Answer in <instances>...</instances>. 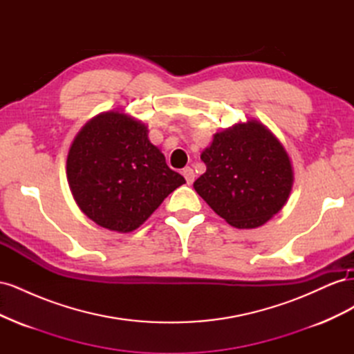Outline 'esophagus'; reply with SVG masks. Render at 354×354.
<instances>
[{
  "mask_svg": "<svg viewBox=\"0 0 354 354\" xmlns=\"http://www.w3.org/2000/svg\"><path fill=\"white\" fill-rule=\"evenodd\" d=\"M183 176H185V178H186V181H187V185L194 183L195 173H194V169H192L190 167H186V168L183 169Z\"/></svg>",
  "mask_w": 354,
  "mask_h": 354,
  "instance_id": "34e87169",
  "label": "esophagus"
}]
</instances>
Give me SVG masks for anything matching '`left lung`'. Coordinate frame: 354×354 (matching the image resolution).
Wrapping results in <instances>:
<instances>
[{
    "label": "left lung",
    "mask_w": 354,
    "mask_h": 354,
    "mask_svg": "<svg viewBox=\"0 0 354 354\" xmlns=\"http://www.w3.org/2000/svg\"><path fill=\"white\" fill-rule=\"evenodd\" d=\"M201 159L207 171L194 187L233 227L263 226L291 194L294 173L285 147L255 120L214 134Z\"/></svg>",
    "instance_id": "8db88e82"
}]
</instances>
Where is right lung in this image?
I'll return each instance as SVG.
<instances>
[{"mask_svg": "<svg viewBox=\"0 0 354 354\" xmlns=\"http://www.w3.org/2000/svg\"><path fill=\"white\" fill-rule=\"evenodd\" d=\"M147 133L133 116L109 111L94 116L73 138L66 160L71 192L85 216L104 229L136 230L186 183Z\"/></svg>", "mask_w": 354, "mask_h": 354, "instance_id": "add662e5", "label": "right lung"}]
</instances>
